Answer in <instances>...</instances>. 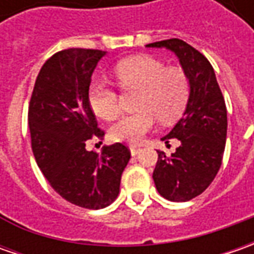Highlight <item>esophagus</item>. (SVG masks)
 Wrapping results in <instances>:
<instances>
[{"instance_id":"1","label":"esophagus","mask_w":254,"mask_h":254,"mask_svg":"<svg viewBox=\"0 0 254 254\" xmlns=\"http://www.w3.org/2000/svg\"><path fill=\"white\" fill-rule=\"evenodd\" d=\"M141 151V148H137V147H130V152H131V155H137L138 152Z\"/></svg>"}]
</instances>
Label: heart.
<instances>
[{
  "label": "heart",
  "mask_w": 254,
  "mask_h": 254,
  "mask_svg": "<svg viewBox=\"0 0 254 254\" xmlns=\"http://www.w3.org/2000/svg\"><path fill=\"white\" fill-rule=\"evenodd\" d=\"M114 73L124 90L140 93L135 103L140 112L123 117L112 127L110 135L114 141L141 142L157 119L165 124L175 122L188 104L190 79L181 67H167L150 56H134L117 64ZM87 96L99 117L109 122L119 117L120 97L110 84L93 82Z\"/></svg>",
  "instance_id": "1"
}]
</instances>
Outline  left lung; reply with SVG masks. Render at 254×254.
<instances>
[{"label": "left lung", "instance_id": "8db88e82", "mask_svg": "<svg viewBox=\"0 0 254 254\" xmlns=\"http://www.w3.org/2000/svg\"><path fill=\"white\" fill-rule=\"evenodd\" d=\"M177 55L190 79V99L184 116L161 140L178 138L171 157L158 151L152 180L160 195L172 202H187L200 195L215 180L223 158L228 116L216 76L209 61L187 42L172 38L148 44Z\"/></svg>", "mask_w": 254, "mask_h": 254}]
</instances>
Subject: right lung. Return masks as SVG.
I'll return each mask as SVG.
<instances>
[{
    "label": "right lung",
    "mask_w": 254,
    "mask_h": 254,
    "mask_svg": "<svg viewBox=\"0 0 254 254\" xmlns=\"http://www.w3.org/2000/svg\"><path fill=\"white\" fill-rule=\"evenodd\" d=\"M104 51L70 48L51 56L36 77L28 122L35 160L64 199L86 209H102L120 192L130 150L116 142L102 154L86 142L103 137L89 103V86Z\"/></svg>",
    "instance_id": "add662e5"
}]
</instances>
